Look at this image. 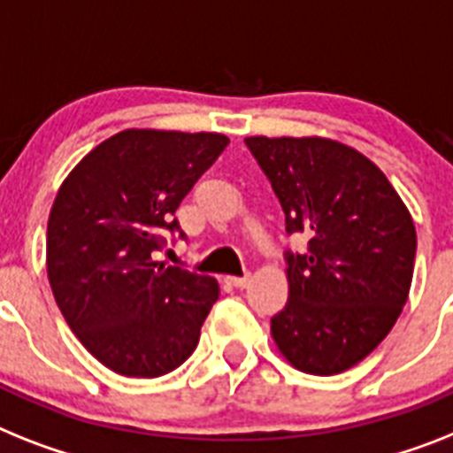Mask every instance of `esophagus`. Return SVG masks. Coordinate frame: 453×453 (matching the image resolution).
I'll return each instance as SVG.
<instances>
[{"label":"esophagus","mask_w":453,"mask_h":453,"mask_svg":"<svg viewBox=\"0 0 453 453\" xmlns=\"http://www.w3.org/2000/svg\"><path fill=\"white\" fill-rule=\"evenodd\" d=\"M229 280V285H234V287H238V289H242V287H248L250 285V275H242V278H226Z\"/></svg>","instance_id":"34e87169"}]
</instances>
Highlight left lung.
Segmentation results:
<instances>
[{
  "label": "left lung",
  "instance_id": "8db88e82",
  "mask_svg": "<svg viewBox=\"0 0 453 453\" xmlns=\"http://www.w3.org/2000/svg\"><path fill=\"white\" fill-rule=\"evenodd\" d=\"M285 211L289 301L271 319L294 368L335 375L364 361L394 328L410 294L417 231L387 175L328 138H245Z\"/></svg>",
  "mask_w": 453,
  "mask_h": 453
}]
</instances>
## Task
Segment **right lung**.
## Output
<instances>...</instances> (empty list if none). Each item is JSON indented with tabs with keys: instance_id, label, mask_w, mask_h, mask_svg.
I'll return each instance as SVG.
<instances>
[{
	"instance_id": "right-lung-1",
	"label": "right lung",
	"mask_w": 453,
	"mask_h": 453,
	"mask_svg": "<svg viewBox=\"0 0 453 453\" xmlns=\"http://www.w3.org/2000/svg\"><path fill=\"white\" fill-rule=\"evenodd\" d=\"M222 134L127 129L85 157L48 218L52 296L76 338L106 368L159 377L199 345L218 280L164 266L155 252L194 182L215 164Z\"/></svg>"
}]
</instances>
